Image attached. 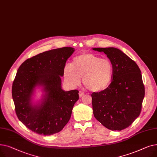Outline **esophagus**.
I'll list each match as a JSON object with an SVG mask.
<instances>
[{
  "instance_id": "obj_1",
  "label": "esophagus",
  "mask_w": 157,
  "mask_h": 157,
  "mask_svg": "<svg viewBox=\"0 0 157 157\" xmlns=\"http://www.w3.org/2000/svg\"><path fill=\"white\" fill-rule=\"evenodd\" d=\"M84 95H85V93H84V92H81V91H80V92H79V97H80V98L83 97Z\"/></svg>"
}]
</instances>
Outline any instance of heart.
Instances as JSON below:
<instances>
[{
	"label": "heart",
	"mask_w": 157,
	"mask_h": 157,
	"mask_svg": "<svg viewBox=\"0 0 157 157\" xmlns=\"http://www.w3.org/2000/svg\"><path fill=\"white\" fill-rule=\"evenodd\" d=\"M63 76L66 82L72 86L79 85L83 78V85L89 91L100 92L111 83L114 66L109 59L84 53L74 58L71 66H65Z\"/></svg>",
	"instance_id": "heart-1"
}]
</instances>
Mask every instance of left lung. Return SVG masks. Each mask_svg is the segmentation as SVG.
Returning <instances> with one entry per match:
<instances>
[{"label": "left lung", "mask_w": 157, "mask_h": 157, "mask_svg": "<svg viewBox=\"0 0 157 157\" xmlns=\"http://www.w3.org/2000/svg\"><path fill=\"white\" fill-rule=\"evenodd\" d=\"M104 52L114 66L110 85L92 94L95 118L111 130L128 127L139 116L145 94L141 70L137 63L115 48H97Z\"/></svg>", "instance_id": "8db88e82"}]
</instances>
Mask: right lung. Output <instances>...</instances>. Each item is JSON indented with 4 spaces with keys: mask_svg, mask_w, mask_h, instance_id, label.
<instances>
[{
    "mask_svg": "<svg viewBox=\"0 0 157 157\" xmlns=\"http://www.w3.org/2000/svg\"><path fill=\"white\" fill-rule=\"evenodd\" d=\"M74 49L63 47L49 50L25 61L18 69L12 86L16 114L29 129L39 134L59 132L71 118L79 91L62 89L60 76ZM44 87L40 103L34 106L31 96L36 87Z\"/></svg>",
    "mask_w": 157,
    "mask_h": 157,
    "instance_id": "obj_1",
    "label": "right lung"
}]
</instances>
